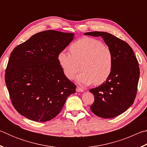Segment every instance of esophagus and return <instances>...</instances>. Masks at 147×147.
Masks as SVG:
<instances>
[{"label": "esophagus", "instance_id": "esophagus-1", "mask_svg": "<svg viewBox=\"0 0 147 147\" xmlns=\"http://www.w3.org/2000/svg\"><path fill=\"white\" fill-rule=\"evenodd\" d=\"M76 90L77 92H83L84 91V89L79 86H77Z\"/></svg>", "mask_w": 147, "mask_h": 147}]
</instances>
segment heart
Instances as JSON below:
<instances>
[{"mask_svg": "<svg viewBox=\"0 0 147 147\" xmlns=\"http://www.w3.org/2000/svg\"><path fill=\"white\" fill-rule=\"evenodd\" d=\"M70 53L61 51L58 63L67 78L73 80L81 65L82 71L77 80L84 84H102L111 75L113 67V56L111 49L98 39L82 38L71 44Z\"/></svg>", "mask_w": 147, "mask_h": 147, "instance_id": "1", "label": "heart"}]
</instances>
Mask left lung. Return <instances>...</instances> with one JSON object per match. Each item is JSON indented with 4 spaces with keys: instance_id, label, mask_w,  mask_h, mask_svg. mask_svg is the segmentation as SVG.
Here are the masks:
<instances>
[{
    "instance_id": "left-lung-1",
    "label": "left lung",
    "mask_w": 147,
    "mask_h": 147,
    "mask_svg": "<svg viewBox=\"0 0 147 147\" xmlns=\"http://www.w3.org/2000/svg\"><path fill=\"white\" fill-rule=\"evenodd\" d=\"M84 35L102 37L113 53L111 75L102 84L89 91L94 98L90 106L92 112L102 118L115 117L130 108L135 100L139 78L138 61L131 47L112 34L96 31Z\"/></svg>"
}]
</instances>
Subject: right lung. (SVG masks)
Segmentation results:
<instances>
[{
    "mask_svg": "<svg viewBox=\"0 0 147 147\" xmlns=\"http://www.w3.org/2000/svg\"><path fill=\"white\" fill-rule=\"evenodd\" d=\"M73 33L43 31L11 53L5 82L15 109L25 117L46 122L60 112L76 86L62 71L59 53L74 38Z\"/></svg>",
    "mask_w": 147,
    "mask_h": 147,
    "instance_id": "right-lung-1",
    "label": "right lung"
}]
</instances>
